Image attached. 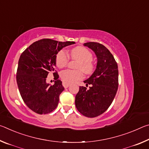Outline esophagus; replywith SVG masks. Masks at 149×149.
<instances>
[{
	"label": "esophagus",
	"instance_id": "esophagus-1",
	"mask_svg": "<svg viewBox=\"0 0 149 149\" xmlns=\"http://www.w3.org/2000/svg\"><path fill=\"white\" fill-rule=\"evenodd\" d=\"M62 85L64 86V88H68L70 86V84H68V83H65V82H62Z\"/></svg>",
	"mask_w": 149,
	"mask_h": 149
}]
</instances>
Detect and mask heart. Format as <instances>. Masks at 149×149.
<instances>
[{
  "label": "heart",
  "instance_id": "b5f03b06",
  "mask_svg": "<svg viewBox=\"0 0 149 149\" xmlns=\"http://www.w3.org/2000/svg\"><path fill=\"white\" fill-rule=\"evenodd\" d=\"M69 55L72 59L77 60L76 68L79 70H65L60 73V77L64 82L72 84L81 79L84 77L82 71L86 74L93 72L95 65L92 61L93 55L89 49L84 47H77L70 50ZM69 61V58L64 50L58 52L56 56V64L60 68L65 67Z\"/></svg>",
  "mask_w": 149,
  "mask_h": 149
}]
</instances>
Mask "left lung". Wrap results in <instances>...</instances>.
<instances>
[{"label":"left lung","mask_w":149,"mask_h":149,"mask_svg":"<svg viewBox=\"0 0 149 149\" xmlns=\"http://www.w3.org/2000/svg\"><path fill=\"white\" fill-rule=\"evenodd\" d=\"M94 51L97 58V68L89 79L84 81L89 89L80 86L75 96L77 110L85 116L95 118L107 110L114 100L118 87V64L107 47L99 42L84 44Z\"/></svg>","instance_id":"left-lung-1"}]
</instances>
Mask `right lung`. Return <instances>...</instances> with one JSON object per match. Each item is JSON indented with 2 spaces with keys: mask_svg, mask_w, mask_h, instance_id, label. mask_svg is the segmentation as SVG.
I'll return each instance as SVG.
<instances>
[{
  "mask_svg": "<svg viewBox=\"0 0 149 149\" xmlns=\"http://www.w3.org/2000/svg\"><path fill=\"white\" fill-rule=\"evenodd\" d=\"M74 43L43 39L34 42L22 53L16 74L17 87L24 102L35 113L49 114L57 107L64 87L54 70L56 56L63 48ZM50 72L57 79L52 86L46 82Z\"/></svg>",
  "mask_w": 149,
  "mask_h": 149,
  "instance_id": "1",
  "label": "right lung"
}]
</instances>
